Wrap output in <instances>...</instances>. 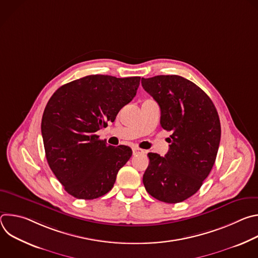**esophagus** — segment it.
I'll return each instance as SVG.
<instances>
[{"label": "esophagus", "mask_w": 258, "mask_h": 258, "mask_svg": "<svg viewBox=\"0 0 258 258\" xmlns=\"http://www.w3.org/2000/svg\"><path fill=\"white\" fill-rule=\"evenodd\" d=\"M133 153H134V155H138V154H144L145 151L140 149V148H138V147H134V148H133Z\"/></svg>", "instance_id": "34e87169"}]
</instances>
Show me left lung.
I'll use <instances>...</instances> for the list:
<instances>
[{
	"label": "left lung",
	"instance_id": "left-lung-1",
	"mask_svg": "<svg viewBox=\"0 0 258 258\" xmlns=\"http://www.w3.org/2000/svg\"><path fill=\"white\" fill-rule=\"evenodd\" d=\"M142 86L160 107L162 128L172 133L164 157L148 153L144 186L159 201L178 203L200 189L214 164L220 141L219 117L211 99L187 79L142 78Z\"/></svg>",
	"mask_w": 258,
	"mask_h": 258
}]
</instances>
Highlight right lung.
<instances>
[{"label":"right lung","mask_w":258,"mask_h":258,"mask_svg":"<svg viewBox=\"0 0 258 258\" xmlns=\"http://www.w3.org/2000/svg\"><path fill=\"white\" fill-rule=\"evenodd\" d=\"M140 80L88 76L60 87L50 98L42 118L46 157L71 196L92 200L113 188L133 151L124 145L108 146L96 133L134 99Z\"/></svg>","instance_id":"right-lung-1"}]
</instances>
